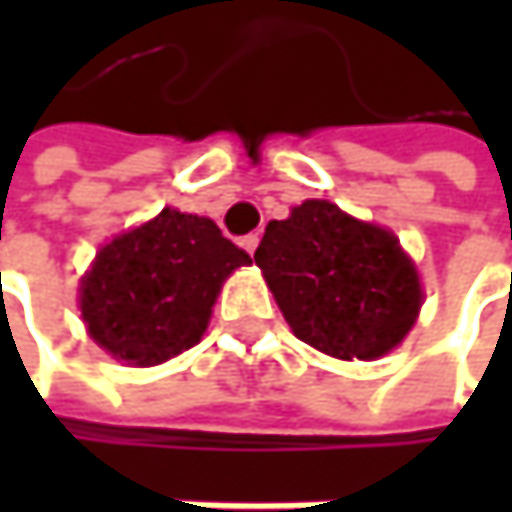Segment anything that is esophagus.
<instances>
[{
	"label": "esophagus",
	"mask_w": 512,
	"mask_h": 512,
	"mask_svg": "<svg viewBox=\"0 0 512 512\" xmlns=\"http://www.w3.org/2000/svg\"><path fill=\"white\" fill-rule=\"evenodd\" d=\"M257 243H260V237H257V234H249V237H243V240H240V246H243L249 255H255Z\"/></svg>",
	"instance_id": "esophagus-1"
}]
</instances>
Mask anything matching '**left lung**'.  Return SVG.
<instances>
[{
  "instance_id": "1",
  "label": "left lung",
  "mask_w": 512,
  "mask_h": 512,
  "mask_svg": "<svg viewBox=\"0 0 512 512\" xmlns=\"http://www.w3.org/2000/svg\"><path fill=\"white\" fill-rule=\"evenodd\" d=\"M260 266L293 335L344 361L391 353L415 326L424 290L400 240L332 201H302L272 219Z\"/></svg>"
}]
</instances>
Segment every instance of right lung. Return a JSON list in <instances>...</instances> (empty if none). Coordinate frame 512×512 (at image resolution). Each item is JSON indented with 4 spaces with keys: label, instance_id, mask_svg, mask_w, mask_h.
<instances>
[{
    "label": "right lung",
    "instance_id": "obj_1",
    "mask_svg": "<svg viewBox=\"0 0 512 512\" xmlns=\"http://www.w3.org/2000/svg\"><path fill=\"white\" fill-rule=\"evenodd\" d=\"M252 257L204 216L165 207L106 243L79 284L94 344L118 361L151 367L195 347L225 278Z\"/></svg>",
    "mask_w": 512,
    "mask_h": 512
}]
</instances>
